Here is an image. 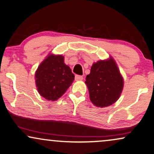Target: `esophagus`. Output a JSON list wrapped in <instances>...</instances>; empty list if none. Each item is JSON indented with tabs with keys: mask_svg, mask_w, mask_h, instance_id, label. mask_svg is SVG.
I'll list each match as a JSON object with an SVG mask.
<instances>
[{
	"mask_svg": "<svg viewBox=\"0 0 154 154\" xmlns=\"http://www.w3.org/2000/svg\"><path fill=\"white\" fill-rule=\"evenodd\" d=\"M83 79V77L81 75H75V80L76 81H82Z\"/></svg>",
	"mask_w": 154,
	"mask_h": 154,
	"instance_id": "34e87169",
	"label": "esophagus"
}]
</instances>
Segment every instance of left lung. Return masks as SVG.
Listing matches in <instances>:
<instances>
[{
    "instance_id": "obj_1",
    "label": "left lung",
    "mask_w": 154,
    "mask_h": 154,
    "mask_svg": "<svg viewBox=\"0 0 154 154\" xmlns=\"http://www.w3.org/2000/svg\"><path fill=\"white\" fill-rule=\"evenodd\" d=\"M85 84L91 103L104 108L119 100L124 88V78L115 60L109 56L106 60L93 63Z\"/></svg>"
}]
</instances>
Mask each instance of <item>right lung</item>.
Returning a JSON list of instances; mask_svg holds the SVG:
<instances>
[{
  "label": "right lung",
  "instance_id": "right-lung-1",
  "mask_svg": "<svg viewBox=\"0 0 154 154\" xmlns=\"http://www.w3.org/2000/svg\"><path fill=\"white\" fill-rule=\"evenodd\" d=\"M35 85L40 96L47 100H57L65 94L75 79L70 67L62 54H48L35 74Z\"/></svg>",
  "mask_w": 154,
  "mask_h": 154
}]
</instances>
